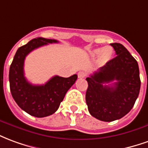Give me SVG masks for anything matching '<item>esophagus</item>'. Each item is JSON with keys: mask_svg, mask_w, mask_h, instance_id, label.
<instances>
[{"mask_svg": "<svg viewBox=\"0 0 148 148\" xmlns=\"http://www.w3.org/2000/svg\"><path fill=\"white\" fill-rule=\"evenodd\" d=\"M85 76H86V73L84 72H78V77H79V78H84Z\"/></svg>", "mask_w": 148, "mask_h": 148, "instance_id": "esophagus-1", "label": "esophagus"}]
</instances>
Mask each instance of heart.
Returning <instances> with one entry per match:
<instances>
[{
    "instance_id": "heart-1",
    "label": "heart",
    "mask_w": 148,
    "mask_h": 148,
    "mask_svg": "<svg viewBox=\"0 0 148 148\" xmlns=\"http://www.w3.org/2000/svg\"><path fill=\"white\" fill-rule=\"evenodd\" d=\"M90 54L92 57L99 56V63L104 64L112 58L113 49L110 46H107L104 48H98L91 51Z\"/></svg>"
}]
</instances>
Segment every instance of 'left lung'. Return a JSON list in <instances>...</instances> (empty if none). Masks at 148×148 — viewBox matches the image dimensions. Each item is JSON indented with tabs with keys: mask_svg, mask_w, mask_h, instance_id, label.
<instances>
[{
	"mask_svg": "<svg viewBox=\"0 0 148 148\" xmlns=\"http://www.w3.org/2000/svg\"><path fill=\"white\" fill-rule=\"evenodd\" d=\"M111 45L117 56L86 78L89 112L105 122L119 119L129 112L139 96L141 84L136 59L121 44Z\"/></svg>",
	"mask_w": 148,
	"mask_h": 148,
	"instance_id": "obj_1",
	"label": "left lung"
}]
</instances>
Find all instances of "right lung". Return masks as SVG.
Returning <instances> with one entry per match:
<instances>
[{"label": "right lung", "instance_id": "add662e5", "mask_svg": "<svg viewBox=\"0 0 148 148\" xmlns=\"http://www.w3.org/2000/svg\"><path fill=\"white\" fill-rule=\"evenodd\" d=\"M57 42L43 37L32 39L17 49L10 65L9 79L12 97L22 110L35 117H45L55 112L77 79L76 74L68 78L55 76L43 85H33L26 79L24 72L26 56L41 46Z\"/></svg>", "mask_w": 148, "mask_h": 148}]
</instances>
